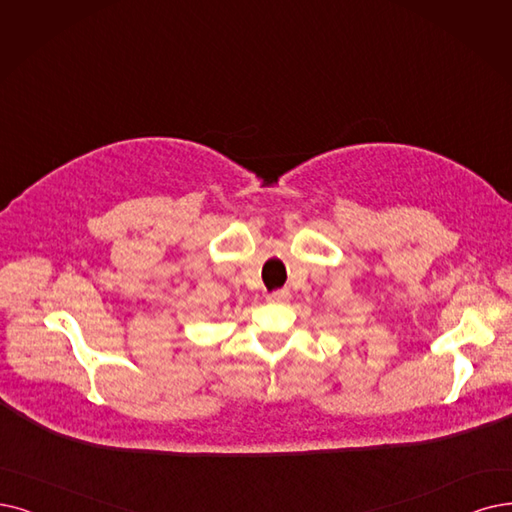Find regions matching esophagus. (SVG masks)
I'll use <instances>...</instances> for the list:
<instances>
[{
	"mask_svg": "<svg viewBox=\"0 0 512 512\" xmlns=\"http://www.w3.org/2000/svg\"><path fill=\"white\" fill-rule=\"evenodd\" d=\"M288 298H290V292H288V290H277V292L267 294V300H269V302H285Z\"/></svg>",
	"mask_w": 512,
	"mask_h": 512,
	"instance_id": "obj_1",
	"label": "esophagus"
}]
</instances>
